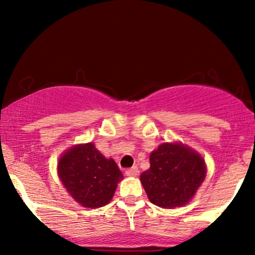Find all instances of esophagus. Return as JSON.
Wrapping results in <instances>:
<instances>
[{
    "label": "esophagus",
    "instance_id": "esophagus-1",
    "mask_svg": "<svg viewBox=\"0 0 255 255\" xmlns=\"http://www.w3.org/2000/svg\"><path fill=\"white\" fill-rule=\"evenodd\" d=\"M126 175H127V176H137V175H139V169H137L136 166L127 169V170H126Z\"/></svg>",
    "mask_w": 255,
    "mask_h": 255
}]
</instances>
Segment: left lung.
<instances>
[{
  "mask_svg": "<svg viewBox=\"0 0 255 255\" xmlns=\"http://www.w3.org/2000/svg\"><path fill=\"white\" fill-rule=\"evenodd\" d=\"M206 176L204 159L182 144L160 145L150 154V168L140 175L152 204L163 209L186 205Z\"/></svg>",
  "mask_w": 255,
  "mask_h": 255,
  "instance_id": "obj_1",
  "label": "left lung"
}]
</instances>
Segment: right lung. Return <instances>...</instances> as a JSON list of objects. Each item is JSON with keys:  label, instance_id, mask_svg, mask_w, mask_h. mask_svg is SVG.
Masks as SVG:
<instances>
[{"label": "right lung", "instance_id": "add662e5", "mask_svg": "<svg viewBox=\"0 0 255 255\" xmlns=\"http://www.w3.org/2000/svg\"><path fill=\"white\" fill-rule=\"evenodd\" d=\"M57 169L73 199L89 209L109 203L124 177L115 160L107 159L91 142L69 148L58 160Z\"/></svg>", "mask_w": 255, "mask_h": 255}]
</instances>
